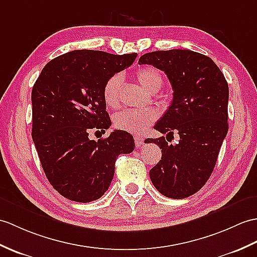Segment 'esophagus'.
<instances>
[{
    "label": "esophagus",
    "mask_w": 257,
    "mask_h": 257,
    "mask_svg": "<svg viewBox=\"0 0 257 257\" xmlns=\"http://www.w3.org/2000/svg\"><path fill=\"white\" fill-rule=\"evenodd\" d=\"M135 142H136V147H141L143 145V142H145V138L141 136H136L135 137Z\"/></svg>",
    "instance_id": "34e87169"
}]
</instances>
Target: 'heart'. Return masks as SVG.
Segmentation results:
<instances>
[{"label": "heart", "mask_w": 257, "mask_h": 257, "mask_svg": "<svg viewBox=\"0 0 257 257\" xmlns=\"http://www.w3.org/2000/svg\"><path fill=\"white\" fill-rule=\"evenodd\" d=\"M136 79L146 88L149 93H157L162 86L163 79L160 71L154 67L139 68L136 71ZM122 89V77L120 74L111 75L106 81L103 95L104 100L107 106L117 107L120 103ZM156 114L149 110H122L119 111L114 117V126L122 131L130 134H141L146 130L148 126L156 120Z\"/></svg>", "instance_id": "1"}]
</instances>
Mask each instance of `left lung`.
Here are the masks:
<instances>
[{
  "label": "left lung",
  "mask_w": 257,
  "mask_h": 257,
  "mask_svg": "<svg viewBox=\"0 0 257 257\" xmlns=\"http://www.w3.org/2000/svg\"><path fill=\"white\" fill-rule=\"evenodd\" d=\"M139 64L164 71L173 88L172 103L154 129L180 136L175 146L168 145L164 137L146 140L162 149L150 178L162 195L186 198L209 180L228 134V82L209 57L192 50L148 52Z\"/></svg>",
  "instance_id": "obj_1"
}]
</instances>
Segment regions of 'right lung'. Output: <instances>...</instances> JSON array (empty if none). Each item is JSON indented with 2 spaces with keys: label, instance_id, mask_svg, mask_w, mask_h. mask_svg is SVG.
I'll return each instance as SVG.
<instances>
[{
  "label": "right lung",
  "instance_id": "right-lung-1",
  "mask_svg": "<svg viewBox=\"0 0 257 257\" xmlns=\"http://www.w3.org/2000/svg\"><path fill=\"white\" fill-rule=\"evenodd\" d=\"M136 58L137 53L70 51L48 62L35 82L33 141L48 181L65 198H100L114 177L117 157L134 151V137L126 131L115 130L98 141L89 140L88 133L110 127L104 85Z\"/></svg>",
  "mask_w": 257,
  "mask_h": 257
}]
</instances>
